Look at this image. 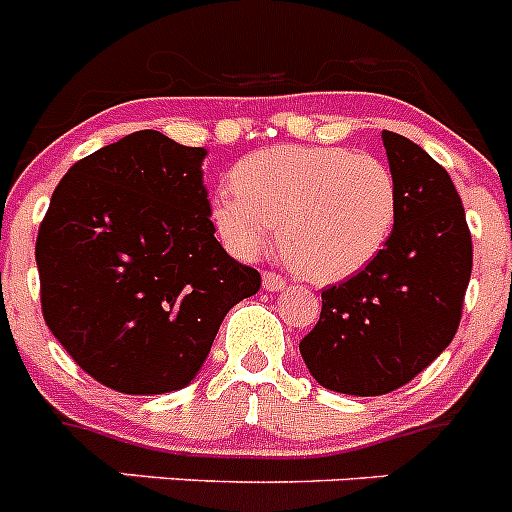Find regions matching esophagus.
<instances>
[{
    "mask_svg": "<svg viewBox=\"0 0 512 512\" xmlns=\"http://www.w3.org/2000/svg\"><path fill=\"white\" fill-rule=\"evenodd\" d=\"M287 287V279L282 277V274H277V271H264V289H269V292H279V289Z\"/></svg>",
    "mask_w": 512,
    "mask_h": 512,
    "instance_id": "esophagus-1",
    "label": "esophagus"
}]
</instances>
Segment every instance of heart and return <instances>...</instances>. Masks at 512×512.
Segmentation results:
<instances>
[{
  "label": "heart",
  "mask_w": 512,
  "mask_h": 512,
  "mask_svg": "<svg viewBox=\"0 0 512 512\" xmlns=\"http://www.w3.org/2000/svg\"><path fill=\"white\" fill-rule=\"evenodd\" d=\"M397 187L390 166L351 148L277 146L235 166L233 189L212 202L225 246L256 259L279 225V248L312 282L354 277L372 264L395 228Z\"/></svg>",
  "instance_id": "heart-1"
}]
</instances>
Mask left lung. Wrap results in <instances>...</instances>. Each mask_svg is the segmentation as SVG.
<instances>
[{
	"label": "left lung",
	"mask_w": 512,
	"mask_h": 512,
	"mask_svg": "<svg viewBox=\"0 0 512 512\" xmlns=\"http://www.w3.org/2000/svg\"><path fill=\"white\" fill-rule=\"evenodd\" d=\"M395 176V228L372 264L323 289L318 325L300 341L325 390L387 395L431 364L459 328L472 233L449 171L413 140L384 130Z\"/></svg>",
	"instance_id": "obj_1"
}]
</instances>
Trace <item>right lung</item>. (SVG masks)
Returning a JSON list of instances; mask_svg holds the SVG:
<instances>
[{
  "instance_id": "1",
  "label": "right lung",
  "mask_w": 512,
  "mask_h": 512,
  "mask_svg": "<svg viewBox=\"0 0 512 512\" xmlns=\"http://www.w3.org/2000/svg\"><path fill=\"white\" fill-rule=\"evenodd\" d=\"M205 148L138 130L66 171L35 241L43 318L71 359L125 395L187 387L261 274L217 243Z\"/></svg>"
}]
</instances>
